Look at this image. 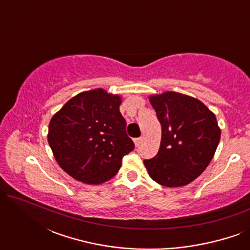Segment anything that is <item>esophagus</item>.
<instances>
[{
	"instance_id": "esophagus-1",
	"label": "esophagus",
	"mask_w": 250,
	"mask_h": 250,
	"mask_svg": "<svg viewBox=\"0 0 250 250\" xmlns=\"http://www.w3.org/2000/svg\"><path fill=\"white\" fill-rule=\"evenodd\" d=\"M142 138H135L134 139V143H135V146H139L140 145H141V142H142Z\"/></svg>"
}]
</instances>
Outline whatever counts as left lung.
<instances>
[{"label":"left lung","mask_w":250,"mask_h":250,"mask_svg":"<svg viewBox=\"0 0 250 250\" xmlns=\"http://www.w3.org/2000/svg\"><path fill=\"white\" fill-rule=\"evenodd\" d=\"M162 125L159 151L143 163L150 177L164 187L187 186L209 165L220 142L216 117L197 99L166 92L150 97Z\"/></svg>","instance_id":"1"}]
</instances>
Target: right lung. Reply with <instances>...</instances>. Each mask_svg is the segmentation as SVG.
<instances>
[{
	"instance_id": "1",
	"label": "right lung",
	"mask_w": 250,
	"mask_h": 250,
	"mask_svg": "<svg viewBox=\"0 0 250 250\" xmlns=\"http://www.w3.org/2000/svg\"><path fill=\"white\" fill-rule=\"evenodd\" d=\"M121 98L102 88L71 98L51 119L47 141L64 172L81 182L100 184L121 168L134 149L119 111Z\"/></svg>"
}]
</instances>
